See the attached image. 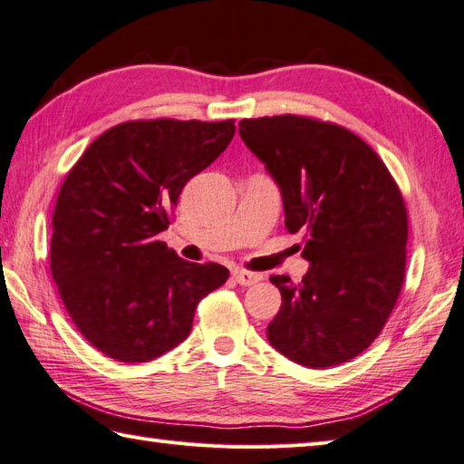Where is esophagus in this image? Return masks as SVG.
Here are the masks:
<instances>
[{
  "label": "esophagus",
  "mask_w": 464,
  "mask_h": 464,
  "mask_svg": "<svg viewBox=\"0 0 464 464\" xmlns=\"http://www.w3.org/2000/svg\"><path fill=\"white\" fill-rule=\"evenodd\" d=\"M233 279L237 281L243 287H249V285L259 283L263 279L261 273H251V271H245V269H235L233 271Z\"/></svg>",
  "instance_id": "1"
}]
</instances>
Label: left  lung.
<instances>
[{"label":"left lung","mask_w":464,"mask_h":464,"mask_svg":"<svg viewBox=\"0 0 464 464\" xmlns=\"http://www.w3.org/2000/svg\"><path fill=\"white\" fill-rule=\"evenodd\" d=\"M239 135L277 183L289 233H303L301 283L273 275L281 309L267 339L324 369L357 357L387 323L405 279L407 209L381 157L344 127L299 115L243 120Z\"/></svg>","instance_id":"1"}]
</instances>
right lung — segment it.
<instances>
[{
  "label": "right lung",
  "mask_w": 464,
  "mask_h": 464,
  "mask_svg": "<svg viewBox=\"0 0 464 464\" xmlns=\"http://www.w3.org/2000/svg\"><path fill=\"white\" fill-rule=\"evenodd\" d=\"M233 120L127 121L87 147L57 195L52 275L69 317L97 351L147 362L189 337L223 265L181 259L157 235L185 183L219 157Z\"/></svg>",
  "instance_id": "right-lung-1"
}]
</instances>
